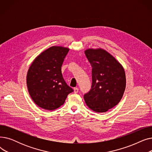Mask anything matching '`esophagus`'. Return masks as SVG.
Masks as SVG:
<instances>
[{
	"label": "esophagus",
	"instance_id": "obj_1",
	"mask_svg": "<svg viewBox=\"0 0 152 152\" xmlns=\"http://www.w3.org/2000/svg\"><path fill=\"white\" fill-rule=\"evenodd\" d=\"M79 91V89L77 88V87H75L74 88V92L75 93H77Z\"/></svg>",
	"mask_w": 152,
	"mask_h": 152
}]
</instances>
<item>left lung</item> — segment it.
Wrapping results in <instances>:
<instances>
[{"instance_id":"left-lung-1","label":"left lung","mask_w":152,"mask_h":152,"mask_svg":"<svg viewBox=\"0 0 152 152\" xmlns=\"http://www.w3.org/2000/svg\"><path fill=\"white\" fill-rule=\"evenodd\" d=\"M86 57L92 66V86L84 94L86 105L98 113L106 112L120 102L126 88L121 65L107 51L87 49Z\"/></svg>"}]
</instances>
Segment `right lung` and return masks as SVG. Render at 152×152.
<instances>
[{
	"label": "right lung",
	"instance_id": "add662e5",
	"mask_svg": "<svg viewBox=\"0 0 152 152\" xmlns=\"http://www.w3.org/2000/svg\"><path fill=\"white\" fill-rule=\"evenodd\" d=\"M69 49L53 46L40 54L29 67L26 78L29 94L36 104L53 110L62 105L73 92L61 73V66Z\"/></svg>",
	"mask_w": 152,
	"mask_h": 152
}]
</instances>
